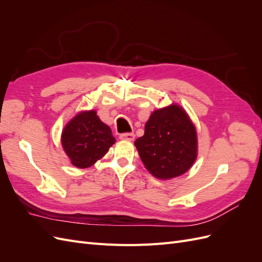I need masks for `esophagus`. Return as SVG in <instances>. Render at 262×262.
I'll use <instances>...</instances> for the list:
<instances>
[{"mask_svg":"<svg viewBox=\"0 0 262 262\" xmlns=\"http://www.w3.org/2000/svg\"><path fill=\"white\" fill-rule=\"evenodd\" d=\"M120 139L125 140V141H133L134 134L133 133H123V134H120Z\"/></svg>","mask_w":262,"mask_h":262,"instance_id":"obj_1","label":"esophagus"}]
</instances>
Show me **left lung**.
<instances>
[{
  "label": "left lung",
  "instance_id": "1",
  "mask_svg": "<svg viewBox=\"0 0 262 262\" xmlns=\"http://www.w3.org/2000/svg\"><path fill=\"white\" fill-rule=\"evenodd\" d=\"M134 145L145 168L161 180L184 175L198 156L195 126L186 110L177 104L150 114L144 136Z\"/></svg>",
  "mask_w": 262,
  "mask_h": 262
}]
</instances>
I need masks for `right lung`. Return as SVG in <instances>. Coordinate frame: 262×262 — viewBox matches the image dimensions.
Returning <instances> with one entry per match:
<instances>
[{
    "label": "right lung",
    "mask_w": 262,
    "mask_h": 262,
    "mask_svg": "<svg viewBox=\"0 0 262 262\" xmlns=\"http://www.w3.org/2000/svg\"><path fill=\"white\" fill-rule=\"evenodd\" d=\"M115 142L112 129L100 120L95 110L78 113L61 134L62 147L71 164L82 169L101 160Z\"/></svg>",
    "instance_id": "add662e5"
}]
</instances>
